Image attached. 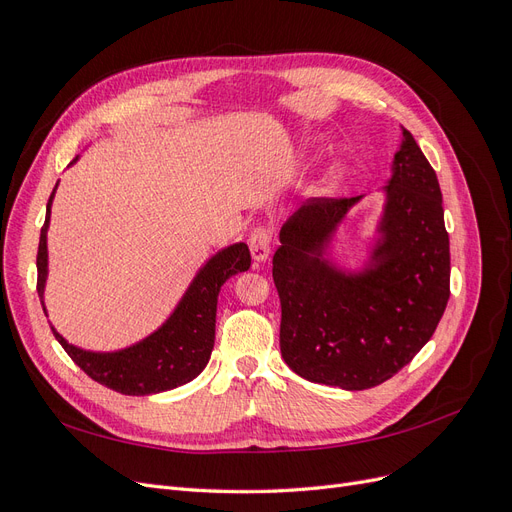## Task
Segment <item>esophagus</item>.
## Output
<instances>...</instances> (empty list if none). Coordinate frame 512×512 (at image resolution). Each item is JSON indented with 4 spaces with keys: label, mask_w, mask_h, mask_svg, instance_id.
Masks as SVG:
<instances>
[{
    "label": "esophagus",
    "mask_w": 512,
    "mask_h": 512,
    "mask_svg": "<svg viewBox=\"0 0 512 512\" xmlns=\"http://www.w3.org/2000/svg\"><path fill=\"white\" fill-rule=\"evenodd\" d=\"M250 252L256 265L265 262L271 254V230L267 226H258L252 235H250Z\"/></svg>",
    "instance_id": "1"
}]
</instances>
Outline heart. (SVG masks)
<instances>
[{"label":"heart","instance_id":"1","mask_svg":"<svg viewBox=\"0 0 512 512\" xmlns=\"http://www.w3.org/2000/svg\"><path fill=\"white\" fill-rule=\"evenodd\" d=\"M344 177H346V164H342V162H335L327 173H324V177H322V181H320V190L322 192H333V190H337V185L344 181Z\"/></svg>","mask_w":512,"mask_h":512}]
</instances>
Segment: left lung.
Returning a JSON list of instances; mask_svg holds the SVG:
<instances>
[{"label": "left lung", "instance_id": "left-lung-1", "mask_svg": "<svg viewBox=\"0 0 512 512\" xmlns=\"http://www.w3.org/2000/svg\"><path fill=\"white\" fill-rule=\"evenodd\" d=\"M380 192L382 213L359 269L339 267L331 247L363 196L309 198L280 230V348L309 382L363 391L393 378L429 342L451 297L440 183L406 128Z\"/></svg>", "mask_w": 512, "mask_h": 512}]
</instances>
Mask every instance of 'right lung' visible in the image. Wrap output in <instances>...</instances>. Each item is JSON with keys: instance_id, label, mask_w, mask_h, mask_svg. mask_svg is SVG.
<instances>
[{"instance_id": "add662e5", "label": "right lung", "mask_w": 512, "mask_h": 512, "mask_svg": "<svg viewBox=\"0 0 512 512\" xmlns=\"http://www.w3.org/2000/svg\"><path fill=\"white\" fill-rule=\"evenodd\" d=\"M79 160L74 158L72 164ZM57 190V185H55ZM55 190L46 205V220L40 230L38 245V297L44 307V286L49 277V247L46 232L51 222V205ZM252 265L250 250L245 243H232L215 252L203 267L198 269L188 290L173 309L162 327H158L141 342L128 348L96 352L70 344L64 335L53 329V335L70 359L85 374L108 389L123 395H156L162 391L194 380L209 363L215 342V312H218V294L228 277L247 271Z\"/></svg>"}]
</instances>
